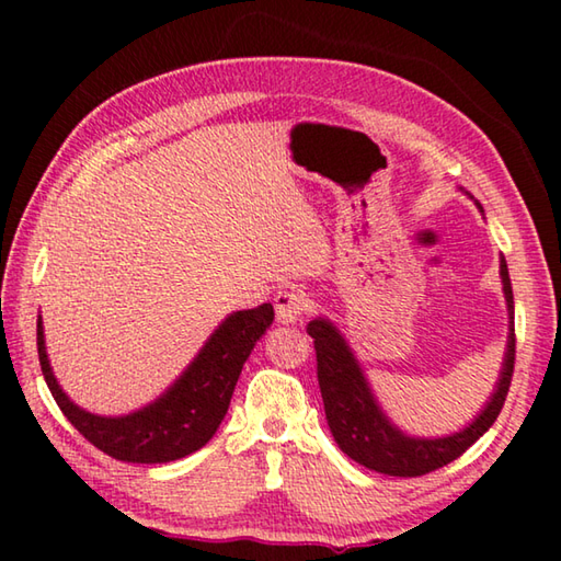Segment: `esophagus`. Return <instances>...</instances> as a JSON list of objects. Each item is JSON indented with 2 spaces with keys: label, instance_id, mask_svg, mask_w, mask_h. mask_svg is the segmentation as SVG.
<instances>
[{
  "label": "esophagus",
  "instance_id": "1",
  "mask_svg": "<svg viewBox=\"0 0 561 561\" xmlns=\"http://www.w3.org/2000/svg\"><path fill=\"white\" fill-rule=\"evenodd\" d=\"M309 299L301 289H284L274 297V311H277L279 324H297L301 317L307 314Z\"/></svg>",
  "mask_w": 561,
  "mask_h": 561
}]
</instances>
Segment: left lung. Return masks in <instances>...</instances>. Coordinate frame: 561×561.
Listing matches in <instances>:
<instances>
[{
  "label": "left lung",
  "mask_w": 561,
  "mask_h": 561,
  "mask_svg": "<svg viewBox=\"0 0 561 561\" xmlns=\"http://www.w3.org/2000/svg\"><path fill=\"white\" fill-rule=\"evenodd\" d=\"M500 277L502 291H505L507 299L510 334L495 393L490 396L488 405L482 408L468 428L445 435V438H413V435L398 431L378 408L371 386H368L354 351L348 348L339 329L321 317L309 321L307 334L314 339L317 378L321 398H324L329 428L339 448L351 460H356L368 470L393 474V478H417V474L433 472L443 465L458 460L497 421L510 391L512 371H515V301H512V284L505 260L500 262Z\"/></svg>",
  "instance_id": "8db88e82"
}]
</instances>
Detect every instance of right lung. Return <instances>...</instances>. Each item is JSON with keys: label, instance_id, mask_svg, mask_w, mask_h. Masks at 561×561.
Here are the masks:
<instances>
[{"label": "right lung", "instance_id": "1", "mask_svg": "<svg viewBox=\"0 0 561 561\" xmlns=\"http://www.w3.org/2000/svg\"><path fill=\"white\" fill-rule=\"evenodd\" d=\"M272 321V304L234 311L213 331L201 354L163 396L136 413L118 417L83 411L61 391L46 356L42 314L36 321V348H39L42 374L54 401L83 438L116 460L153 465L185 458L213 438L230 408L244 360L250 358L254 344Z\"/></svg>", "mask_w": 561, "mask_h": 561}]
</instances>
